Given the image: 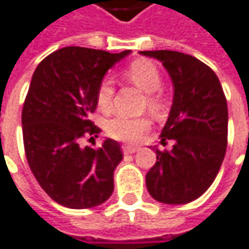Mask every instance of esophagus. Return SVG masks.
Returning a JSON list of instances; mask_svg holds the SVG:
<instances>
[{"mask_svg": "<svg viewBox=\"0 0 249 249\" xmlns=\"http://www.w3.org/2000/svg\"><path fill=\"white\" fill-rule=\"evenodd\" d=\"M137 151H138V146H135V145H123L124 154H135Z\"/></svg>", "mask_w": 249, "mask_h": 249, "instance_id": "esophagus-1", "label": "esophagus"}]
</instances>
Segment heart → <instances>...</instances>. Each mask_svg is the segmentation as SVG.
Returning <instances> with one entry per match:
<instances>
[{
  "label": "heart",
  "mask_w": 249,
  "mask_h": 249,
  "mask_svg": "<svg viewBox=\"0 0 249 249\" xmlns=\"http://www.w3.org/2000/svg\"><path fill=\"white\" fill-rule=\"evenodd\" d=\"M124 76L129 83H132L143 93H146L145 106L149 110L152 112L162 111L163 98L158 91L162 87V74L154 62L148 59H138L125 69ZM112 98L114 84L111 79L106 77L101 80L97 89V104L103 111L110 110L112 106ZM149 126L151 121L145 117L128 118L123 115H117L107 121L106 131L111 138L125 142H135L149 129Z\"/></svg>",
  "instance_id": "heart-1"
}]
</instances>
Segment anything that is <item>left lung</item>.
<instances>
[{
	"label": "left lung",
	"mask_w": 249,
	"mask_h": 249,
	"mask_svg": "<svg viewBox=\"0 0 249 249\" xmlns=\"http://www.w3.org/2000/svg\"><path fill=\"white\" fill-rule=\"evenodd\" d=\"M162 62L173 81V104L162 129L172 151H156L146 173L149 195L165 204H186L214 182L227 149L228 110L217 74L198 59L175 51H145Z\"/></svg>",
	"instance_id": "8db88e82"
}]
</instances>
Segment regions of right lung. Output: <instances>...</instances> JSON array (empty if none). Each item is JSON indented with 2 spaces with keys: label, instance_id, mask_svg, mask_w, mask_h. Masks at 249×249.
I'll return each mask as SVG.
<instances>
[{
  "label": "right lung",
  "instance_id": "1",
  "mask_svg": "<svg viewBox=\"0 0 249 249\" xmlns=\"http://www.w3.org/2000/svg\"><path fill=\"white\" fill-rule=\"evenodd\" d=\"M131 51L110 53L67 46L46 56L32 76L22 108L25 155L46 195L69 209H90L108 200L121 146L81 148L80 139L101 131L90 120L97 89L107 70Z\"/></svg>",
  "mask_w": 249,
  "mask_h": 249
}]
</instances>
